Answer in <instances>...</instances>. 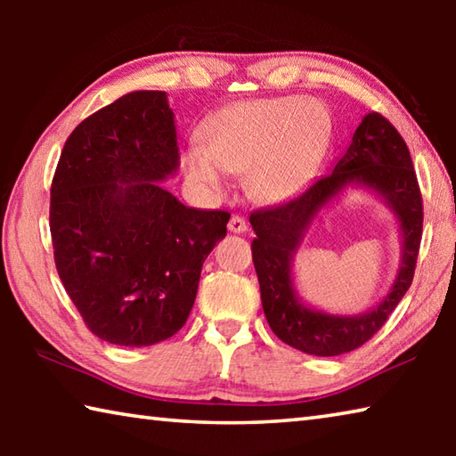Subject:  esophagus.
I'll return each mask as SVG.
<instances>
[{
	"instance_id": "1",
	"label": "esophagus",
	"mask_w": 456,
	"mask_h": 456,
	"mask_svg": "<svg viewBox=\"0 0 456 456\" xmlns=\"http://www.w3.org/2000/svg\"><path fill=\"white\" fill-rule=\"evenodd\" d=\"M227 227H229L231 233H245L247 223H245L243 217H239V215H231Z\"/></svg>"
}]
</instances>
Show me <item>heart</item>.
Returning <instances> with one entry per match:
<instances>
[{
  "instance_id": "1",
  "label": "heart",
  "mask_w": 456,
  "mask_h": 456,
  "mask_svg": "<svg viewBox=\"0 0 456 456\" xmlns=\"http://www.w3.org/2000/svg\"><path fill=\"white\" fill-rule=\"evenodd\" d=\"M330 117L314 98L247 100L221 110L191 146L183 165L189 181L211 195L225 191V173H247L264 200L291 197L314 175L330 138Z\"/></svg>"
}]
</instances>
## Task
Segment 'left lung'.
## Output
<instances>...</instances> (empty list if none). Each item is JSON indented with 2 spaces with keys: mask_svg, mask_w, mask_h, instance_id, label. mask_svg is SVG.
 <instances>
[{
  "mask_svg": "<svg viewBox=\"0 0 456 456\" xmlns=\"http://www.w3.org/2000/svg\"><path fill=\"white\" fill-rule=\"evenodd\" d=\"M348 186L370 190L393 211L403 239V259L382 303L364 314L339 316L305 306L290 269L313 219ZM249 223L257 235L251 251L261 304L273 334L312 356H339L356 350L384 326L414 277L422 237V197L408 146L388 120L370 112L334 171L288 203L253 211Z\"/></svg>",
  "mask_w": 456,
  "mask_h": 456,
  "instance_id": "1",
  "label": "left lung"
}]
</instances>
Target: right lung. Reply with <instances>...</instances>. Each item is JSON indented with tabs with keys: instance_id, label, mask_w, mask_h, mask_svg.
Wrapping results in <instances>:
<instances>
[{
	"instance_id": "1",
	"label": "right lung",
	"mask_w": 456,
	"mask_h": 456,
	"mask_svg": "<svg viewBox=\"0 0 456 456\" xmlns=\"http://www.w3.org/2000/svg\"><path fill=\"white\" fill-rule=\"evenodd\" d=\"M167 92L136 90L68 136L52 181L53 259L92 334L142 348L175 336L200 267L227 235V211L183 205L163 189L179 168Z\"/></svg>"
}]
</instances>
